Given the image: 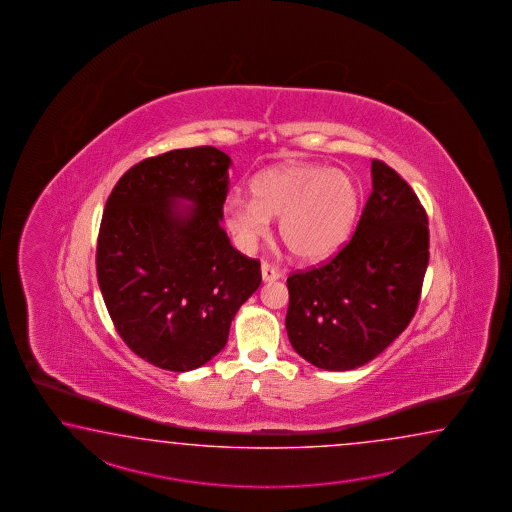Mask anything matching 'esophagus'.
Here are the masks:
<instances>
[{"label": "esophagus", "instance_id": "1", "mask_svg": "<svg viewBox=\"0 0 512 512\" xmlns=\"http://www.w3.org/2000/svg\"><path fill=\"white\" fill-rule=\"evenodd\" d=\"M282 278V271L278 267H274L271 263H261V280L263 282H274Z\"/></svg>", "mask_w": 512, "mask_h": 512}]
</instances>
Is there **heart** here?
Masks as SVG:
<instances>
[{"label": "heart", "mask_w": 512, "mask_h": 512, "mask_svg": "<svg viewBox=\"0 0 512 512\" xmlns=\"http://www.w3.org/2000/svg\"><path fill=\"white\" fill-rule=\"evenodd\" d=\"M252 199L230 196L223 214L232 236L252 249L280 218L283 245L298 260L322 261L348 240L359 214V186L351 175L320 164L289 163L258 175Z\"/></svg>", "instance_id": "1"}]
</instances>
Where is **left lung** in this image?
I'll return each mask as SVG.
<instances>
[{
  "mask_svg": "<svg viewBox=\"0 0 512 512\" xmlns=\"http://www.w3.org/2000/svg\"><path fill=\"white\" fill-rule=\"evenodd\" d=\"M373 190L348 245L326 265L287 278L285 327L320 370L364 366L414 318L428 267V218L414 190L371 161Z\"/></svg>",
  "mask_w": 512,
  "mask_h": 512,
  "instance_id": "1",
  "label": "left lung"
}]
</instances>
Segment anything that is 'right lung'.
I'll return each mask as SVG.
<instances>
[{"label": "right lung", "instance_id": "1", "mask_svg": "<svg viewBox=\"0 0 512 512\" xmlns=\"http://www.w3.org/2000/svg\"><path fill=\"white\" fill-rule=\"evenodd\" d=\"M230 164L214 146L144 159L104 208L98 287L122 340L157 368L196 370L216 357L260 287V261L221 229Z\"/></svg>", "mask_w": 512, "mask_h": 512}]
</instances>
